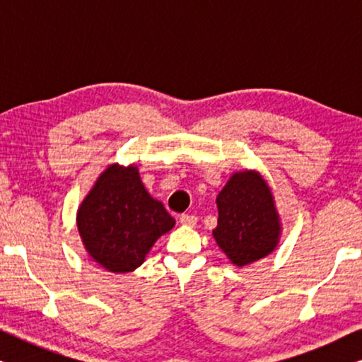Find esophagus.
<instances>
[{
  "mask_svg": "<svg viewBox=\"0 0 362 362\" xmlns=\"http://www.w3.org/2000/svg\"><path fill=\"white\" fill-rule=\"evenodd\" d=\"M180 222L182 226H187V227H194L197 224V217L196 216H189V214H182L180 217Z\"/></svg>",
  "mask_w": 362,
  "mask_h": 362,
  "instance_id": "34e87169",
  "label": "esophagus"
}]
</instances>
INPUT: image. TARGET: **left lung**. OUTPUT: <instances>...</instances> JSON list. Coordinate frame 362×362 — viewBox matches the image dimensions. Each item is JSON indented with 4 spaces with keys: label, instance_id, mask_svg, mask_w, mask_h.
<instances>
[{
    "label": "left lung",
    "instance_id": "left-lung-1",
    "mask_svg": "<svg viewBox=\"0 0 362 362\" xmlns=\"http://www.w3.org/2000/svg\"><path fill=\"white\" fill-rule=\"evenodd\" d=\"M216 204L219 219L212 235L232 264L250 265L276 249L280 216L270 186L259 171L234 173Z\"/></svg>",
    "mask_w": 362,
    "mask_h": 362
}]
</instances>
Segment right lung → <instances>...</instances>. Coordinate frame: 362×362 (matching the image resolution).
I'll use <instances>...</instances> for the list:
<instances>
[{
    "instance_id": "add662e5",
    "label": "right lung",
    "mask_w": 362,
    "mask_h": 362,
    "mask_svg": "<svg viewBox=\"0 0 362 362\" xmlns=\"http://www.w3.org/2000/svg\"><path fill=\"white\" fill-rule=\"evenodd\" d=\"M175 224L165 206L145 189L135 165L108 166L77 209L83 247L112 274L138 269L155 242Z\"/></svg>"
}]
</instances>
